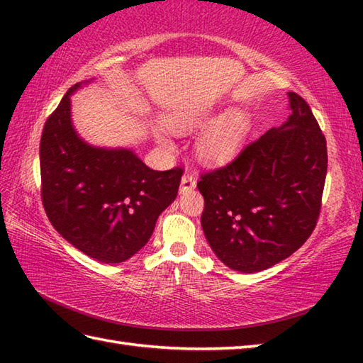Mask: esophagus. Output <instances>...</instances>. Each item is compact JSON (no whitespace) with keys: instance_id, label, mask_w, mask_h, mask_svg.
I'll list each match as a JSON object with an SVG mask.
<instances>
[{"instance_id":"esophagus-1","label":"esophagus","mask_w":363,"mask_h":363,"mask_svg":"<svg viewBox=\"0 0 363 363\" xmlns=\"http://www.w3.org/2000/svg\"><path fill=\"white\" fill-rule=\"evenodd\" d=\"M195 186H196V176H195V173H191V172L184 173L182 179H181V194H182V191H187V190L195 189Z\"/></svg>"}]
</instances>
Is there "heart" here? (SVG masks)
<instances>
[{
  "label": "heart",
  "mask_w": 363,
  "mask_h": 363,
  "mask_svg": "<svg viewBox=\"0 0 363 363\" xmlns=\"http://www.w3.org/2000/svg\"><path fill=\"white\" fill-rule=\"evenodd\" d=\"M213 113L206 107H189L168 118L167 126L174 133H190L211 123ZM248 130V121L242 113H228L215 121L198 142V151L207 162H223L234 156Z\"/></svg>",
  "instance_id": "b5f03b06"
}]
</instances>
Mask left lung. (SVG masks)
<instances>
[{"label": "left lung", "instance_id": "left-lung-1", "mask_svg": "<svg viewBox=\"0 0 363 363\" xmlns=\"http://www.w3.org/2000/svg\"><path fill=\"white\" fill-rule=\"evenodd\" d=\"M290 117L228 165L199 176L201 226L217 257L256 273L287 259L313 233L328 172L326 138L309 104L289 91Z\"/></svg>", "mask_w": 363, "mask_h": 363}]
</instances>
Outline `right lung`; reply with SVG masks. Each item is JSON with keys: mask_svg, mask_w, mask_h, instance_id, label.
<instances>
[{"mask_svg": "<svg viewBox=\"0 0 363 363\" xmlns=\"http://www.w3.org/2000/svg\"><path fill=\"white\" fill-rule=\"evenodd\" d=\"M43 126L42 203L54 229L89 257L120 264L148 243L159 215L174 201L182 168L157 172L130 150H104L79 138L70 95Z\"/></svg>", "mask_w": 363, "mask_h": 363, "instance_id": "obj_1", "label": "right lung"}]
</instances>
